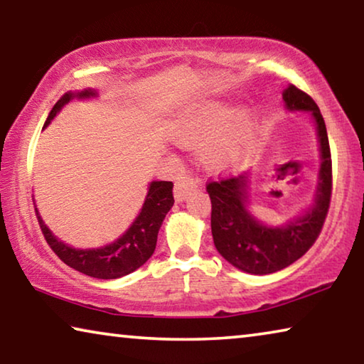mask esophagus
I'll use <instances>...</instances> for the list:
<instances>
[{
    "label": "esophagus",
    "mask_w": 364,
    "mask_h": 364,
    "mask_svg": "<svg viewBox=\"0 0 364 364\" xmlns=\"http://www.w3.org/2000/svg\"><path fill=\"white\" fill-rule=\"evenodd\" d=\"M197 188V183L191 176H181L180 180L175 183V199L178 202L186 200V197L191 194V191Z\"/></svg>",
    "instance_id": "esophagus-1"
}]
</instances>
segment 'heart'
Instances as JSON below:
<instances>
[{
    "instance_id": "1",
    "label": "heart",
    "mask_w": 364,
    "mask_h": 364,
    "mask_svg": "<svg viewBox=\"0 0 364 364\" xmlns=\"http://www.w3.org/2000/svg\"><path fill=\"white\" fill-rule=\"evenodd\" d=\"M176 143L199 149L202 164L213 173H225L250 156L255 141V117L247 107L207 101L191 107L178 122Z\"/></svg>"
}]
</instances>
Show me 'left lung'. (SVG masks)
<instances>
[{
  "mask_svg": "<svg viewBox=\"0 0 364 364\" xmlns=\"http://www.w3.org/2000/svg\"><path fill=\"white\" fill-rule=\"evenodd\" d=\"M289 112H308L316 128L319 164L311 202L282 225H267L250 210V171L208 183L212 200V236L218 254L249 274H269L292 264L316 241L331 204L332 164L323 115L310 96L294 85L282 91Z\"/></svg>",
  "mask_w": 364,
  "mask_h": 364,
  "instance_id": "1",
  "label": "left lung"
}]
</instances>
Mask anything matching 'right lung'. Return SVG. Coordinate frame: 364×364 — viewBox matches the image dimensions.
Masks as SVG:
<instances>
[{
    "label": "right lung",
    "instance_id": "1",
    "mask_svg": "<svg viewBox=\"0 0 364 364\" xmlns=\"http://www.w3.org/2000/svg\"><path fill=\"white\" fill-rule=\"evenodd\" d=\"M97 97V91L91 88L67 91L60 100L54 104L45 122L46 128L53 122L64 106L72 101H85ZM173 183L171 181H151L147 186L144 204L141 207L138 217L134 218L130 228L114 242L95 249H77L60 241L41 220L38 208L40 228L45 234L46 242L56 252V255L70 268L80 271L86 276L97 279H119L122 276L133 273L134 269L149 260L157 244V234L165 215L173 207Z\"/></svg>",
    "mask_w": 364,
    "mask_h": 364
}]
</instances>
